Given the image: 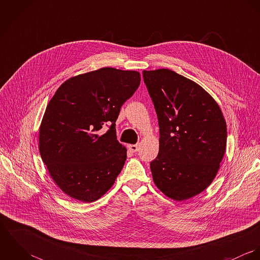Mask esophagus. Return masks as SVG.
<instances>
[{
    "label": "esophagus",
    "instance_id": "1",
    "mask_svg": "<svg viewBox=\"0 0 260 260\" xmlns=\"http://www.w3.org/2000/svg\"><path fill=\"white\" fill-rule=\"evenodd\" d=\"M128 148L131 152H137L139 150V145L134 144V145H128Z\"/></svg>",
    "mask_w": 260,
    "mask_h": 260
}]
</instances>
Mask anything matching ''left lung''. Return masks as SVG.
<instances>
[{"label":"left lung","mask_w":260,"mask_h":260,"mask_svg":"<svg viewBox=\"0 0 260 260\" xmlns=\"http://www.w3.org/2000/svg\"><path fill=\"white\" fill-rule=\"evenodd\" d=\"M159 123V153L150 163L155 185L183 201L211 184L226 149L227 129L216 101L169 69L143 71Z\"/></svg>","instance_id":"obj_1"}]
</instances>
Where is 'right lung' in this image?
Here are the masks:
<instances>
[{
    "instance_id": "add662e5",
    "label": "right lung",
    "mask_w": 260,
    "mask_h": 260,
    "mask_svg": "<svg viewBox=\"0 0 260 260\" xmlns=\"http://www.w3.org/2000/svg\"><path fill=\"white\" fill-rule=\"evenodd\" d=\"M140 81L137 71L101 68L65 81L47 105L40 154L54 182L71 198L94 202L114 184L127 158L115 122Z\"/></svg>"
}]
</instances>
